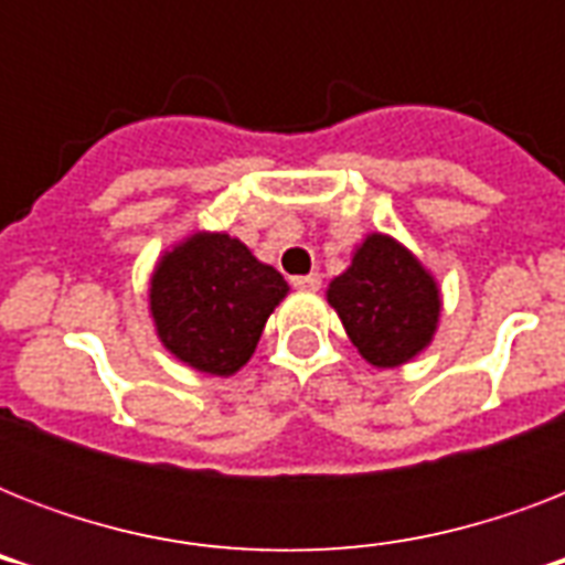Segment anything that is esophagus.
Instances as JSON below:
<instances>
[{"instance_id": "34e87169", "label": "esophagus", "mask_w": 565, "mask_h": 565, "mask_svg": "<svg viewBox=\"0 0 565 565\" xmlns=\"http://www.w3.org/2000/svg\"><path fill=\"white\" fill-rule=\"evenodd\" d=\"M292 287H296V290H305V292H317L319 287H322V278H319V273L299 275V278H292Z\"/></svg>"}]
</instances>
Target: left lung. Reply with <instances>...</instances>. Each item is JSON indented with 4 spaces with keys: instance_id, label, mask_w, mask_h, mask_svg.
Listing matches in <instances>:
<instances>
[{
    "instance_id": "left-lung-1",
    "label": "left lung",
    "mask_w": 565,
    "mask_h": 565,
    "mask_svg": "<svg viewBox=\"0 0 565 565\" xmlns=\"http://www.w3.org/2000/svg\"><path fill=\"white\" fill-rule=\"evenodd\" d=\"M345 334L375 370L419 358L439 328L443 292L428 266L390 234L372 231L326 290Z\"/></svg>"
}]
</instances>
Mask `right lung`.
I'll return each mask as SVG.
<instances>
[{
  "mask_svg": "<svg viewBox=\"0 0 565 565\" xmlns=\"http://www.w3.org/2000/svg\"><path fill=\"white\" fill-rule=\"evenodd\" d=\"M278 269L225 231H193L163 248L149 278V317L167 352L202 375L231 377L255 354L287 299Z\"/></svg>",
  "mask_w": 565,
  "mask_h": 565,
  "instance_id": "right-lung-1",
  "label": "right lung"
}]
</instances>
